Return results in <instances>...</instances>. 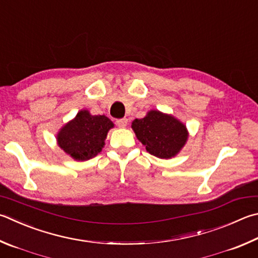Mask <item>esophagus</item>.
<instances>
[{
  "label": "esophagus",
  "mask_w": 258,
  "mask_h": 258,
  "mask_svg": "<svg viewBox=\"0 0 258 258\" xmlns=\"http://www.w3.org/2000/svg\"><path fill=\"white\" fill-rule=\"evenodd\" d=\"M127 123H128V120L126 118H121V119L116 120L117 126H118V127H120V128H125L126 126H127Z\"/></svg>",
  "instance_id": "obj_1"
}]
</instances>
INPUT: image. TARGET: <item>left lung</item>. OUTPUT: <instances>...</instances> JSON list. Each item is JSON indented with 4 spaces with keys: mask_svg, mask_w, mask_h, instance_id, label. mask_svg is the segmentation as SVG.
<instances>
[{
    "mask_svg": "<svg viewBox=\"0 0 258 258\" xmlns=\"http://www.w3.org/2000/svg\"><path fill=\"white\" fill-rule=\"evenodd\" d=\"M132 128L147 151L160 159L176 157L188 140L186 125L170 114L149 110L143 118L134 119Z\"/></svg>",
    "mask_w": 258,
    "mask_h": 258,
    "instance_id": "obj_1",
    "label": "left lung"
}]
</instances>
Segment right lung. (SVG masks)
Instances as JSON below:
<instances>
[{"label": "right lung", "instance_id": "obj_1", "mask_svg": "<svg viewBox=\"0 0 258 258\" xmlns=\"http://www.w3.org/2000/svg\"><path fill=\"white\" fill-rule=\"evenodd\" d=\"M114 123L105 115H91L82 109L62 126L56 135L58 147L77 161L96 157L105 147V140Z\"/></svg>", "mask_w": 258, "mask_h": 258}]
</instances>
